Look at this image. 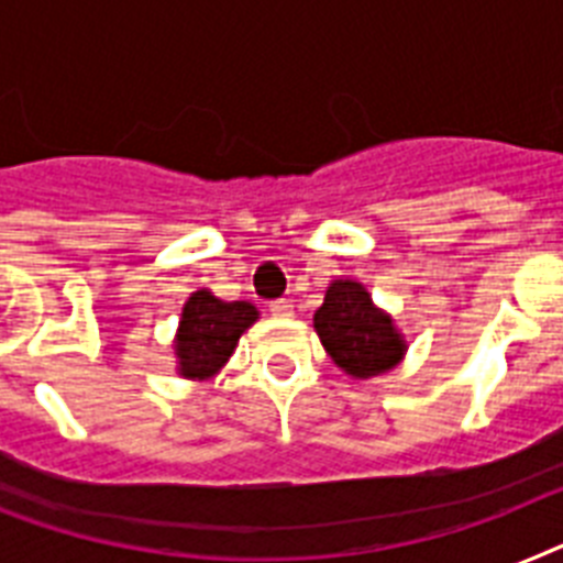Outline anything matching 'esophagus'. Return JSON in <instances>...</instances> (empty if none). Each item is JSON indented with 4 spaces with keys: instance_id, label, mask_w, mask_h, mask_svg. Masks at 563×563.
<instances>
[{
    "instance_id": "34e87169",
    "label": "esophagus",
    "mask_w": 563,
    "mask_h": 563,
    "mask_svg": "<svg viewBox=\"0 0 563 563\" xmlns=\"http://www.w3.org/2000/svg\"><path fill=\"white\" fill-rule=\"evenodd\" d=\"M271 313L276 316V319H290V316H292V305L287 299L271 301Z\"/></svg>"
}]
</instances>
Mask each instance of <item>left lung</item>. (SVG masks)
<instances>
[{
	"label": "left lung",
	"mask_w": 563,
	"mask_h": 563,
	"mask_svg": "<svg viewBox=\"0 0 563 563\" xmlns=\"http://www.w3.org/2000/svg\"><path fill=\"white\" fill-rule=\"evenodd\" d=\"M313 328L333 365L354 379L388 374L406 360L408 342L394 316L356 278H333L313 313Z\"/></svg>",
	"instance_id": "left-lung-1"
}]
</instances>
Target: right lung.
Here are the masks:
<instances>
[{
  "label": "right lung",
  "instance_id": "add662e5",
  "mask_svg": "<svg viewBox=\"0 0 563 563\" xmlns=\"http://www.w3.org/2000/svg\"><path fill=\"white\" fill-rule=\"evenodd\" d=\"M258 322V308L250 301H224L201 287L189 292L175 331V371L184 379H212L230 362L241 333Z\"/></svg>",
  "mask_w": 563,
  "mask_h": 563
}]
</instances>
